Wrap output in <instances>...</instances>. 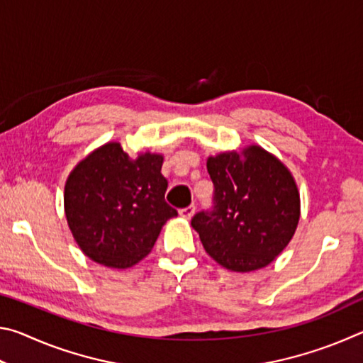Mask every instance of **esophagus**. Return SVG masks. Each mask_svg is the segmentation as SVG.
I'll list each match as a JSON object with an SVG mask.
<instances>
[{"label": "esophagus", "mask_w": 363, "mask_h": 363, "mask_svg": "<svg viewBox=\"0 0 363 363\" xmlns=\"http://www.w3.org/2000/svg\"><path fill=\"white\" fill-rule=\"evenodd\" d=\"M179 214H181V218H184V219H190L195 214V206L189 205L187 208H182V210H179Z\"/></svg>", "instance_id": "34e87169"}]
</instances>
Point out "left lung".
Segmentation results:
<instances>
[{
    "label": "left lung",
    "mask_w": 363,
    "mask_h": 363,
    "mask_svg": "<svg viewBox=\"0 0 363 363\" xmlns=\"http://www.w3.org/2000/svg\"><path fill=\"white\" fill-rule=\"evenodd\" d=\"M214 210L192 219L203 248L233 272L269 266L296 232L299 190L280 160L259 145L208 157Z\"/></svg>",
    "instance_id": "1"
}]
</instances>
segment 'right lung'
Masks as SVG:
<instances>
[{"mask_svg": "<svg viewBox=\"0 0 363 363\" xmlns=\"http://www.w3.org/2000/svg\"><path fill=\"white\" fill-rule=\"evenodd\" d=\"M163 155L130 157L120 143L97 147L67 177V224L79 250L102 266L128 269L150 253L177 211L164 201Z\"/></svg>", "mask_w": 363, "mask_h": 363, "instance_id": "add662e5", "label": "right lung"}]
</instances>
